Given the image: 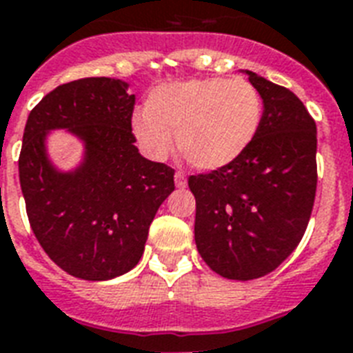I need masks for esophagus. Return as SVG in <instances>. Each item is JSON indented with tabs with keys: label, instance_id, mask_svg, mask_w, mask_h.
<instances>
[{
	"label": "esophagus",
	"instance_id": "esophagus-1",
	"mask_svg": "<svg viewBox=\"0 0 353 353\" xmlns=\"http://www.w3.org/2000/svg\"><path fill=\"white\" fill-rule=\"evenodd\" d=\"M174 179H176V187L177 188L187 187V177H185V174H181V172H177L176 176H174Z\"/></svg>",
	"mask_w": 353,
	"mask_h": 353
}]
</instances>
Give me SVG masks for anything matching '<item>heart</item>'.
Returning a JSON list of instances; mask_svg holds the SVG:
<instances>
[{
	"instance_id": "obj_1",
	"label": "heart",
	"mask_w": 353,
	"mask_h": 353,
	"mask_svg": "<svg viewBox=\"0 0 353 353\" xmlns=\"http://www.w3.org/2000/svg\"><path fill=\"white\" fill-rule=\"evenodd\" d=\"M260 119L262 101L247 80L201 79L159 85L132 126L152 159H165L177 133L183 157L198 170L216 172L245 154Z\"/></svg>"
}]
</instances>
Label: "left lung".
Returning a JSON list of instances; mask_svg holds the SVG:
<instances>
[{"label":"left lung","mask_w":353,"mask_h":353,"mask_svg":"<svg viewBox=\"0 0 353 353\" xmlns=\"http://www.w3.org/2000/svg\"><path fill=\"white\" fill-rule=\"evenodd\" d=\"M262 99L256 137L221 170L188 177L194 238L207 265L231 280L271 273L295 251L317 190V126L299 97L252 71Z\"/></svg>","instance_id":"8db88e82"}]
</instances>
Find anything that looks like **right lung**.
I'll use <instances>...</instances> for the list:
<instances>
[{
  "label": "right lung",
  "mask_w": 353,
  "mask_h": 353,
  "mask_svg": "<svg viewBox=\"0 0 353 353\" xmlns=\"http://www.w3.org/2000/svg\"><path fill=\"white\" fill-rule=\"evenodd\" d=\"M119 79L58 85L30 112L19 154V185L36 240L77 279L112 280L139 263L155 212L174 192V170L139 154L132 133L135 95ZM63 129L83 157L63 171L48 137Z\"/></svg>",
  "instance_id": "1"
}]
</instances>
